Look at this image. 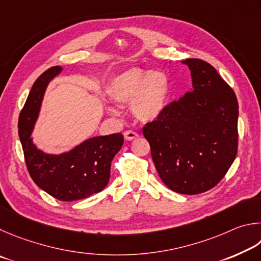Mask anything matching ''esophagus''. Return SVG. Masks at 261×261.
<instances>
[{"label": "esophagus", "instance_id": "1", "mask_svg": "<svg viewBox=\"0 0 261 261\" xmlns=\"http://www.w3.org/2000/svg\"><path fill=\"white\" fill-rule=\"evenodd\" d=\"M123 136H125V139L127 141H132V140L138 139L139 134L136 133V132H133V130H126L125 133H123Z\"/></svg>", "mask_w": 261, "mask_h": 261}]
</instances>
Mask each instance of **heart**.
<instances>
[{
  "label": "heart",
  "mask_w": 261,
  "mask_h": 261,
  "mask_svg": "<svg viewBox=\"0 0 261 261\" xmlns=\"http://www.w3.org/2000/svg\"><path fill=\"white\" fill-rule=\"evenodd\" d=\"M107 94L118 104L132 103V111L141 121H153L164 112L170 81L162 71H145L132 67L114 75L109 81Z\"/></svg>",
  "instance_id": "1"
}]
</instances>
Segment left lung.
Returning <instances> with one entry per match:
<instances>
[{"instance_id": "8db88e82", "label": "left lung", "mask_w": 261, "mask_h": 261, "mask_svg": "<svg viewBox=\"0 0 261 261\" xmlns=\"http://www.w3.org/2000/svg\"><path fill=\"white\" fill-rule=\"evenodd\" d=\"M188 65L193 90L166 105L143 127L162 181L184 195L216 187L234 163L239 144V103L216 68L197 58Z\"/></svg>"}]
</instances>
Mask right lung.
<instances>
[{
  "label": "right lung",
  "mask_w": 261,
  "mask_h": 261,
  "mask_svg": "<svg viewBox=\"0 0 261 261\" xmlns=\"http://www.w3.org/2000/svg\"><path fill=\"white\" fill-rule=\"evenodd\" d=\"M62 70L53 66L36 79L19 114L18 133L32 180L53 197L71 202L89 197L107 187L111 162L122 147L123 136L121 133L96 136L61 154L44 153L36 148L31 135L44 91Z\"/></svg>",
  "instance_id": "add662e5"
}]
</instances>
